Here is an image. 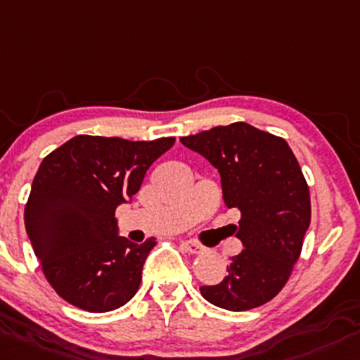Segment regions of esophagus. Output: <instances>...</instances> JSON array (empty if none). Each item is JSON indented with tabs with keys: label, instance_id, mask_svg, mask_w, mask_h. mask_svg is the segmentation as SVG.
<instances>
[{
	"label": "esophagus",
	"instance_id": "esophagus-1",
	"mask_svg": "<svg viewBox=\"0 0 360 360\" xmlns=\"http://www.w3.org/2000/svg\"><path fill=\"white\" fill-rule=\"evenodd\" d=\"M181 245H183V248L186 250L188 253H202L203 250H205L202 247V245L196 243V241H183Z\"/></svg>",
	"mask_w": 360,
	"mask_h": 360
}]
</instances>
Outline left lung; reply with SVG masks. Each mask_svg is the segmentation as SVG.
Instances as JSON below:
<instances>
[{"instance_id":"obj_1","label":"left lung","mask_w":360,"mask_h":360,"mask_svg":"<svg viewBox=\"0 0 360 360\" xmlns=\"http://www.w3.org/2000/svg\"><path fill=\"white\" fill-rule=\"evenodd\" d=\"M181 143L219 170L226 205L241 214L236 236L245 248L229 259L228 276L200 293L233 312L267 304L288 283L310 224L309 184L298 160L285 139L247 122Z\"/></svg>"}]
</instances>
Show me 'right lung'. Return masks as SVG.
<instances>
[{
	"instance_id": "add662e5",
	"label": "right lung",
	"mask_w": 360,
	"mask_h": 360,
	"mask_svg": "<svg viewBox=\"0 0 360 360\" xmlns=\"http://www.w3.org/2000/svg\"><path fill=\"white\" fill-rule=\"evenodd\" d=\"M174 143L79 134L41 162L25 229L44 278L74 307L110 312L139 290L155 238L136 245L119 236L115 209L138 193L146 170Z\"/></svg>"
}]
</instances>
